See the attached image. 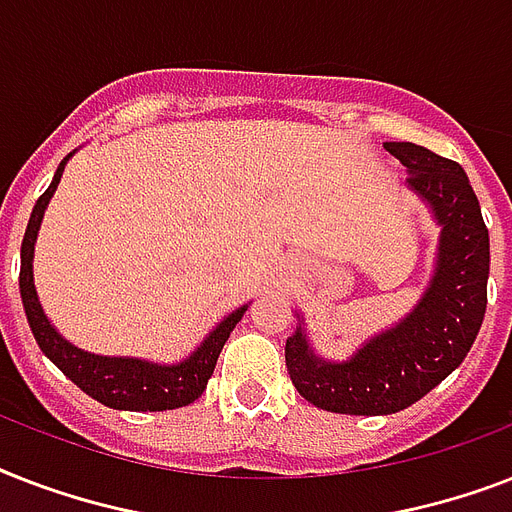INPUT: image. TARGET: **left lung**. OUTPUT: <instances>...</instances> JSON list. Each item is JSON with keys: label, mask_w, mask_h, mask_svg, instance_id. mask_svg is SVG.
<instances>
[{"label": "left lung", "mask_w": 512, "mask_h": 512, "mask_svg": "<svg viewBox=\"0 0 512 512\" xmlns=\"http://www.w3.org/2000/svg\"><path fill=\"white\" fill-rule=\"evenodd\" d=\"M406 183L441 223L436 276L420 305L396 329L374 337L345 364L319 361L303 329L287 337V372L297 393L337 414L401 412L465 361L486 313L489 231L460 164L414 143H385Z\"/></svg>", "instance_id": "left-lung-1"}]
</instances>
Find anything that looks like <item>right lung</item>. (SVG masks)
<instances>
[{
    "mask_svg": "<svg viewBox=\"0 0 512 512\" xmlns=\"http://www.w3.org/2000/svg\"><path fill=\"white\" fill-rule=\"evenodd\" d=\"M63 164L66 162H60L50 188L36 199L34 212L28 217L26 236H23V244H20V297H23V311H26L28 327L34 332V340L39 342L44 356L50 358L68 380L79 385L87 396H92L100 404L111 406V409L164 412V409L193 404L207 388L209 377L215 372L217 356H220L225 340H228V335L239 324L247 308H239L228 319L220 321L215 332L201 342V348L191 358H185L183 364L175 366H156L148 364V361H138V358L95 356V353H84V350L74 348L71 342L63 340L42 313V305H39V297H36L34 289V271H31L36 231H39V223H42L47 201L58 188Z\"/></svg>",
    "mask_w": 512,
    "mask_h": 512,
    "instance_id": "1",
    "label": "right lung"
}]
</instances>
